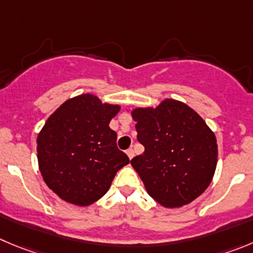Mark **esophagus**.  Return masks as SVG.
Masks as SVG:
<instances>
[{
    "mask_svg": "<svg viewBox=\"0 0 253 253\" xmlns=\"http://www.w3.org/2000/svg\"><path fill=\"white\" fill-rule=\"evenodd\" d=\"M126 153H127V156H128V159H129V160H132V159H133L134 152H133V150H132V148H128V150L126 151Z\"/></svg>",
    "mask_w": 253,
    "mask_h": 253,
    "instance_id": "34e87169",
    "label": "esophagus"
}]
</instances>
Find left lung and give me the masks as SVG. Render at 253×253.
I'll return each instance as SVG.
<instances>
[{
	"label": "left lung",
	"mask_w": 253,
	"mask_h": 253,
	"mask_svg": "<svg viewBox=\"0 0 253 253\" xmlns=\"http://www.w3.org/2000/svg\"><path fill=\"white\" fill-rule=\"evenodd\" d=\"M138 142L145 152L131 160L148 195L169 209L202 195L217 165V141L196 111L166 98L156 108H134Z\"/></svg>",
	"instance_id": "left-lung-1"
}]
</instances>
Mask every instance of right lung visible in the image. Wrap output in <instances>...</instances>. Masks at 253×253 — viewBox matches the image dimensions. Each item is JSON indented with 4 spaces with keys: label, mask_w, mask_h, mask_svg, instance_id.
<instances>
[{
    "label": "right lung",
    "mask_w": 253,
    "mask_h": 253,
    "mask_svg": "<svg viewBox=\"0 0 253 253\" xmlns=\"http://www.w3.org/2000/svg\"><path fill=\"white\" fill-rule=\"evenodd\" d=\"M120 108L84 93L63 102L47 119L37 137L39 169L46 185L63 201L89 206L129 162L117 148V133L108 126Z\"/></svg>",
    "instance_id": "add662e5"
}]
</instances>
